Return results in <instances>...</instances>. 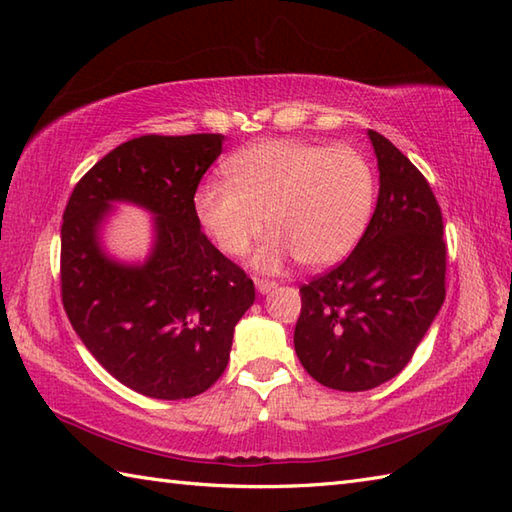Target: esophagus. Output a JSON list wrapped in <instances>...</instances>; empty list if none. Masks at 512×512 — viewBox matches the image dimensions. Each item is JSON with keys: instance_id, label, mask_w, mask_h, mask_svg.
I'll list each match as a JSON object with an SVG mask.
<instances>
[{"instance_id": "1", "label": "esophagus", "mask_w": 512, "mask_h": 512, "mask_svg": "<svg viewBox=\"0 0 512 512\" xmlns=\"http://www.w3.org/2000/svg\"><path fill=\"white\" fill-rule=\"evenodd\" d=\"M255 286L259 295H268V292H273L277 288L275 281H268V279H255Z\"/></svg>"}]
</instances>
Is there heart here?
Masks as SVG:
<instances>
[{
	"label": "heart",
	"mask_w": 512,
	"mask_h": 512,
	"mask_svg": "<svg viewBox=\"0 0 512 512\" xmlns=\"http://www.w3.org/2000/svg\"><path fill=\"white\" fill-rule=\"evenodd\" d=\"M374 206L376 173L363 151L286 138L239 149L226 160L224 182H204L193 195L198 224L224 255H246L268 222L273 235L253 257L268 275L295 257L308 268L343 262Z\"/></svg>",
	"instance_id": "heart-1"
}]
</instances>
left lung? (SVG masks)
Wrapping results in <instances>:
<instances>
[{
	"label": "left lung",
	"mask_w": 512,
	"mask_h": 512,
	"mask_svg": "<svg viewBox=\"0 0 512 512\" xmlns=\"http://www.w3.org/2000/svg\"><path fill=\"white\" fill-rule=\"evenodd\" d=\"M378 202L343 264L301 286L295 352L321 385L367 391L400 374L444 303L442 213L411 160L367 129Z\"/></svg>",
	"instance_id": "1"
}]
</instances>
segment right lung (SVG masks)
<instances>
[{
  "label": "right lung",
  "instance_id": "obj_1",
  "mask_svg": "<svg viewBox=\"0 0 512 512\" xmlns=\"http://www.w3.org/2000/svg\"><path fill=\"white\" fill-rule=\"evenodd\" d=\"M222 134L140 136L85 173L61 226V295L74 332L116 380L158 400L193 398L222 376L255 286L200 231L193 195ZM116 203L152 215L140 263L106 253Z\"/></svg>",
  "mask_w": 512,
  "mask_h": 512
}]
</instances>
